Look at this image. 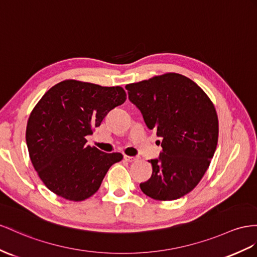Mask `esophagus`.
Here are the masks:
<instances>
[{
    "label": "esophagus",
    "instance_id": "obj_1",
    "mask_svg": "<svg viewBox=\"0 0 257 257\" xmlns=\"http://www.w3.org/2000/svg\"><path fill=\"white\" fill-rule=\"evenodd\" d=\"M123 160H124V161H126V162H129V163H133V162L137 161L138 159H137V157H135V156H128V155H124V156H123Z\"/></svg>",
    "mask_w": 257,
    "mask_h": 257
}]
</instances>
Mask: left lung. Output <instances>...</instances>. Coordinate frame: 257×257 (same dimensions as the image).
<instances>
[{
	"label": "left lung",
	"instance_id": "8db88e82",
	"mask_svg": "<svg viewBox=\"0 0 257 257\" xmlns=\"http://www.w3.org/2000/svg\"><path fill=\"white\" fill-rule=\"evenodd\" d=\"M130 102L139 108L162 146L151 178L140 183L144 194L172 201L196 187L207 170L218 141L214 105L199 85L169 72L126 85Z\"/></svg>",
	"mask_w": 257,
	"mask_h": 257
}]
</instances>
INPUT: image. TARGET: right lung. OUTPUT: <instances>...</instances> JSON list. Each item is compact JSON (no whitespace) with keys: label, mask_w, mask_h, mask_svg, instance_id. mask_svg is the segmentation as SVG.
Listing matches in <instances>:
<instances>
[{"label":"right lung","mask_w":257,"mask_h":257,"mask_svg":"<svg viewBox=\"0 0 257 257\" xmlns=\"http://www.w3.org/2000/svg\"><path fill=\"white\" fill-rule=\"evenodd\" d=\"M124 101L121 87L77 80L57 83L41 97L28 119L26 142L32 165L52 192L78 202L97 191L122 155L87 146L85 137Z\"/></svg>","instance_id":"add662e5"}]
</instances>
